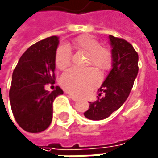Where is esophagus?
Returning a JSON list of instances; mask_svg holds the SVG:
<instances>
[{
  "label": "esophagus",
  "instance_id": "34e87169",
  "mask_svg": "<svg viewBox=\"0 0 158 158\" xmlns=\"http://www.w3.org/2000/svg\"><path fill=\"white\" fill-rule=\"evenodd\" d=\"M69 97L73 100V101H77V98L76 97V96H74V95H72V94H69Z\"/></svg>",
  "mask_w": 158,
  "mask_h": 158
}]
</instances>
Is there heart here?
<instances>
[{"mask_svg":"<svg viewBox=\"0 0 158 158\" xmlns=\"http://www.w3.org/2000/svg\"><path fill=\"white\" fill-rule=\"evenodd\" d=\"M74 46L89 54L88 64H94L100 69H108L112 62L110 51L100 46L93 36L81 35L74 40ZM71 49L65 45H60L56 51L55 64L59 69H64L70 64ZM100 82V75L94 68L80 70L71 68L64 72L61 77V85L68 93L75 95L89 94Z\"/></svg>","mask_w":158,"mask_h":158,"instance_id":"heart-1","label":"heart"}]
</instances>
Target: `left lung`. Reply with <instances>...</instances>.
Instances as JSON below:
<instances>
[{
    "instance_id": "left-lung-1",
    "label": "left lung",
    "mask_w": 158,
    "mask_h": 158,
    "mask_svg": "<svg viewBox=\"0 0 158 158\" xmlns=\"http://www.w3.org/2000/svg\"><path fill=\"white\" fill-rule=\"evenodd\" d=\"M111 47V70L98 89L99 96L94 102H89L84 116L90 120H103L119 110L126 102L138 76L139 55L127 41L109 35Z\"/></svg>"
}]
</instances>
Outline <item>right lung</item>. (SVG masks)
<instances>
[{
  "label": "right lung",
  "instance_id": "add662e5",
  "mask_svg": "<svg viewBox=\"0 0 158 158\" xmlns=\"http://www.w3.org/2000/svg\"><path fill=\"white\" fill-rule=\"evenodd\" d=\"M59 37L51 36L31 46L19 58L12 75L10 104L19 126L27 132L46 130L52 121V103L64 92H48L45 85L55 80V55Z\"/></svg>",
  "mask_w": 158,
  "mask_h": 158
}]
</instances>
